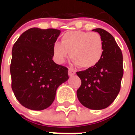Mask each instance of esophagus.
I'll return each mask as SVG.
<instances>
[{
    "label": "esophagus",
    "mask_w": 135,
    "mask_h": 135,
    "mask_svg": "<svg viewBox=\"0 0 135 135\" xmlns=\"http://www.w3.org/2000/svg\"><path fill=\"white\" fill-rule=\"evenodd\" d=\"M75 73H76V71L74 70V69H71V68L69 69V72H68V74H69V76H73V75L75 74Z\"/></svg>",
    "instance_id": "esophagus-1"
}]
</instances>
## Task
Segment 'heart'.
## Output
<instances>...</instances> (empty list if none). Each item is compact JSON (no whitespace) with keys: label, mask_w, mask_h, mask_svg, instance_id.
Returning a JSON list of instances; mask_svg holds the SVG:
<instances>
[{"label":"heart","mask_w":135,"mask_h":135,"mask_svg":"<svg viewBox=\"0 0 135 135\" xmlns=\"http://www.w3.org/2000/svg\"><path fill=\"white\" fill-rule=\"evenodd\" d=\"M53 54L59 62H64L70 53L77 66L90 69L100 61L103 53V42L98 32L69 31L63 35L61 43L53 45Z\"/></svg>","instance_id":"obj_1"}]
</instances>
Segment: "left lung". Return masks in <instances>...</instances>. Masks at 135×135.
<instances>
[{"label":"left lung","mask_w":135,"mask_h":135,"mask_svg":"<svg viewBox=\"0 0 135 135\" xmlns=\"http://www.w3.org/2000/svg\"><path fill=\"white\" fill-rule=\"evenodd\" d=\"M93 31L101 36L103 53L95 66L76 72L82 82L76 95L84 106L93 110H100L109 106L120 91L124 74L123 56L109 32L100 28Z\"/></svg>","instance_id":"8db88e82"}]
</instances>
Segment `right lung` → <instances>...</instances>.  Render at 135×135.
I'll return each instance as SVG.
<instances>
[{
    "label": "right lung",
    "instance_id": "1",
    "mask_svg": "<svg viewBox=\"0 0 135 135\" xmlns=\"http://www.w3.org/2000/svg\"><path fill=\"white\" fill-rule=\"evenodd\" d=\"M59 30L31 28L12 48L11 88L21 104L41 110L53 103L57 88L69 79L68 68L53 61V45Z\"/></svg>",
    "mask_w": 135,
    "mask_h": 135
}]
</instances>
